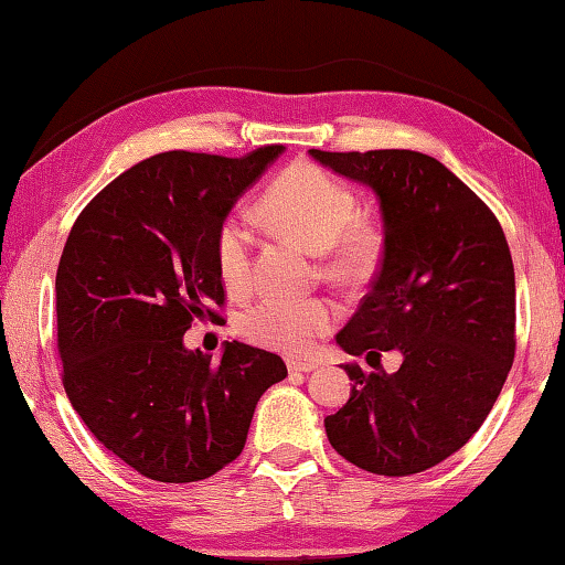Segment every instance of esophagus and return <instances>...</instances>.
<instances>
[{
  "mask_svg": "<svg viewBox=\"0 0 565 565\" xmlns=\"http://www.w3.org/2000/svg\"><path fill=\"white\" fill-rule=\"evenodd\" d=\"M315 367H318V364H315V362H308V360H288V370L290 372H295V374H298V372H312Z\"/></svg>",
  "mask_w": 565,
  "mask_h": 565,
  "instance_id": "34e87169",
  "label": "esophagus"
}]
</instances>
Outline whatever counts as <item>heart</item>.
Listing matches in <instances>:
<instances>
[{"instance_id":"obj_1","label":"heart","mask_w":565,"mask_h":565,"mask_svg":"<svg viewBox=\"0 0 565 565\" xmlns=\"http://www.w3.org/2000/svg\"><path fill=\"white\" fill-rule=\"evenodd\" d=\"M358 198L322 166L298 161L265 188L260 217L322 250V270L340 282L364 280L380 257L382 237L370 221L354 217ZM217 277L231 295L253 285V231L241 213L225 215L213 237ZM338 322L324 298H265L237 318V332L260 348L302 354Z\"/></svg>"}]
</instances>
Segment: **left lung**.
Returning <instances> with one entry per match:
<instances>
[{
  "mask_svg": "<svg viewBox=\"0 0 565 565\" xmlns=\"http://www.w3.org/2000/svg\"><path fill=\"white\" fill-rule=\"evenodd\" d=\"M310 153L367 183L384 221L380 270L338 344L352 358L367 354L370 364L402 352L392 374L344 364L352 394L324 419V431L364 471H427L479 431L509 377L516 280L507 235L491 207L427 153Z\"/></svg>",
  "mask_w": 565,
  "mask_h": 565,
  "instance_id": "1",
  "label": "left lung"
}]
</instances>
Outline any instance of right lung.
<instances>
[{"instance_id":"right-lung-1","label":"right lung","mask_w":565,"mask_h":565,"mask_svg":"<svg viewBox=\"0 0 565 565\" xmlns=\"http://www.w3.org/2000/svg\"><path fill=\"white\" fill-rule=\"evenodd\" d=\"M282 146L241 158L156 153L78 213L56 270V348L88 431L141 477L191 483L241 457L257 399L288 377L273 352L227 342L188 352L195 320H221L213 237Z\"/></svg>"}]
</instances>
